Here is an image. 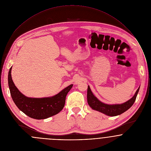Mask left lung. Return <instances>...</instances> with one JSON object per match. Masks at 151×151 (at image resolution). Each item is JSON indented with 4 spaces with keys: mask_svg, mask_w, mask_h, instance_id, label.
<instances>
[{
    "mask_svg": "<svg viewBox=\"0 0 151 151\" xmlns=\"http://www.w3.org/2000/svg\"><path fill=\"white\" fill-rule=\"evenodd\" d=\"M139 87L137 90L134 96L129 101L120 105H107L99 101L92 93L89 86L87 89V101L89 106L93 110L99 111L110 116H116L125 112L134 104Z\"/></svg>",
    "mask_w": 151,
    "mask_h": 151,
    "instance_id": "left-lung-1",
    "label": "left lung"
}]
</instances>
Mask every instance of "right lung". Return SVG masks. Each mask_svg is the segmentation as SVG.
<instances>
[{
    "instance_id": "add662e5",
    "label": "right lung",
    "mask_w": 151,
    "mask_h": 151,
    "mask_svg": "<svg viewBox=\"0 0 151 151\" xmlns=\"http://www.w3.org/2000/svg\"><path fill=\"white\" fill-rule=\"evenodd\" d=\"M12 67L9 70L8 83L12 98L16 105L28 116L35 119H45L60 112L65 106L67 93L73 84L63 89L58 94L49 98H32L24 96L15 86L11 75Z\"/></svg>"
}]
</instances>
